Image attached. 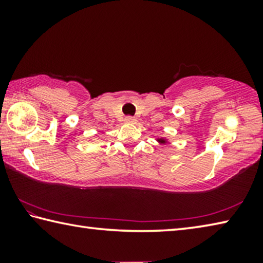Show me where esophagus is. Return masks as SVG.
<instances>
[{
  "label": "esophagus",
  "instance_id": "obj_1",
  "mask_svg": "<svg viewBox=\"0 0 263 263\" xmlns=\"http://www.w3.org/2000/svg\"><path fill=\"white\" fill-rule=\"evenodd\" d=\"M125 122L126 123H130V124H136L137 123V118L136 117H132V116H127L125 118Z\"/></svg>",
  "mask_w": 263,
  "mask_h": 263
}]
</instances>
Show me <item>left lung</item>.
<instances>
[{
    "label": "left lung",
    "instance_id": "1",
    "mask_svg": "<svg viewBox=\"0 0 263 263\" xmlns=\"http://www.w3.org/2000/svg\"><path fill=\"white\" fill-rule=\"evenodd\" d=\"M157 141L159 142V144H161V145L168 144V139H166V138H158Z\"/></svg>",
    "mask_w": 263,
    "mask_h": 263
}]
</instances>
